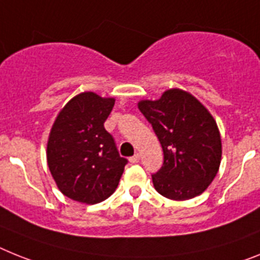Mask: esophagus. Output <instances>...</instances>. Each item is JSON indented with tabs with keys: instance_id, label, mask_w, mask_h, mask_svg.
<instances>
[{
	"instance_id": "1",
	"label": "esophagus",
	"mask_w": 260,
	"mask_h": 260,
	"mask_svg": "<svg viewBox=\"0 0 260 260\" xmlns=\"http://www.w3.org/2000/svg\"><path fill=\"white\" fill-rule=\"evenodd\" d=\"M139 161H140V154L139 153H136V154H134L132 157H129L131 164H136V162H139Z\"/></svg>"
}]
</instances>
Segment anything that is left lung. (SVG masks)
<instances>
[{"label":"left lung","instance_id":"obj_1","mask_svg":"<svg viewBox=\"0 0 260 260\" xmlns=\"http://www.w3.org/2000/svg\"><path fill=\"white\" fill-rule=\"evenodd\" d=\"M137 106L164 150L162 167L152 174L154 189L174 201L204 193L222 157L221 134L208 108L180 88L167 89L157 100H140Z\"/></svg>","mask_w":260,"mask_h":260}]
</instances>
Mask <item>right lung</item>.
Here are the masks:
<instances>
[{"label": "right lung", "instance_id": "1", "mask_svg": "<svg viewBox=\"0 0 260 260\" xmlns=\"http://www.w3.org/2000/svg\"><path fill=\"white\" fill-rule=\"evenodd\" d=\"M113 98L95 92L74 96L58 113L47 141V165L66 197L93 205L116 190L126 158L104 128Z\"/></svg>", "mask_w": 260, "mask_h": 260}]
</instances>
